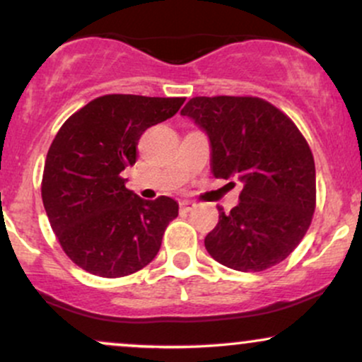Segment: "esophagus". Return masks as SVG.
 Listing matches in <instances>:
<instances>
[{
	"instance_id": "34e87169",
	"label": "esophagus",
	"mask_w": 362,
	"mask_h": 362,
	"mask_svg": "<svg viewBox=\"0 0 362 362\" xmlns=\"http://www.w3.org/2000/svg\"><path fill=\"white\" fill-rule=\"evenodd\" d=\"M194 207V202L192 201H180V209L184 211H190Z\"/></svg>"
}]
</instances>
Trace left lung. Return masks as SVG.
<instances>
[{
    "label": "left lung",
    "mask_w": 362,
    "mask_h": 362,
    "mask_svg": "<svg viewBox=\"0 0 362 362\" xmlns=\"http://www.w3.org/2000/svg\"><path fill=\"white\" fill-rule=\"evenodd\" d=\"M182 115L209 136L214 177L243 182L240 204L230 213L218 207L206 250L242 272L279 264L300 245L317 206L315 160L305 136L259 97H194Z\"/></svg>",
    "instance_id": "1"
}]
</instances>
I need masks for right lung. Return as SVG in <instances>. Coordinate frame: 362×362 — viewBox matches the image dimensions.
Returning <instances> with one entry per match:
<instances>
[{
  "instance_id": "add662e5",
  "label": "right lung",
  "mask_w": 362,
  "mask_h": 362,
  "mask_svg": "<svg viewBox=\"0 0 362 362\" xmlns=\"http://www.w3.org/2000/svg\"><path fill=\"white\" fill-rule=\"evenodd\" d=\"M185 98L103 95L66 120L47 151L42 202L62 250L83 271L124 277L156 257L178 204L144 201L120 173L136 163L148 127L177 114Z\"/></svg>"
}]
</instances>
